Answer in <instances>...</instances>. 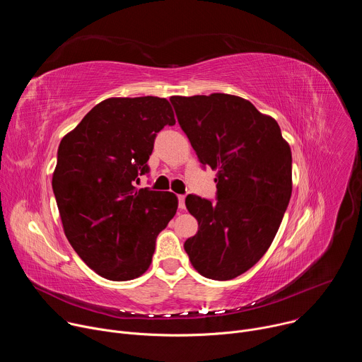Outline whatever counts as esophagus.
Listing matches in <instances>:
<instances>
[{
    "label": "esophagus",
    "instance_id": "obj_1",
    "mask_svg": "<svg viewBox=\"0 0 362 362\" xmlns=\"http://www.w3.org/2000/svg\"><path fill=\"white\" fill-rule=\"evenodd\" d=\"M185 200H186V196H185V194H180V196H179V209H180V211H185V209H186Z\"/></svg>",
    "mask_w": 362,
    "mask_h": 362
}]
</instances>
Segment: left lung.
<instances>
[{"label":"left lung","instance_id":"left-lung-1","mask_svg":"<svg viewBox=\"0 0 362 362\" xmlns=\"http://www.w3.org/2000/svg\"><path fill=\"white\" fill-rule=\"evenodd\" d=\"M180 127L203 166L216 170L218 202L194 194L186 208L199 229L185 242L204 278L233 279L269 249L292 193V153L276 120L225 93L172 95Z\"/></svg>","mask_w":362,"mask_h":362}]
</instances>
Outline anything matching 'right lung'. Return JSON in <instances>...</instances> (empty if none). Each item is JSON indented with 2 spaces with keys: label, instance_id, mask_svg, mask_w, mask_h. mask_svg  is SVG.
I'll return each mask as SVG.
<instances>
[{
  "label": "right lung",
  "instance_id": "1",
  "mask_svg": "<svg viewBox=\"0 0 362 362\" xmlns=\"http://www.w3.org/2000/svg\"><path fill=\"white\" fill-rule=\"evenodd\" d=\"M176 123L160 97H110L95 105L59 146L53 190L64 233L100 276L130 281L150 264L177 196L134 187L147 173L156 133Z\"/></svg>",
  "mask_w": 362,
  "mask_h": 362
}]
</instances>
